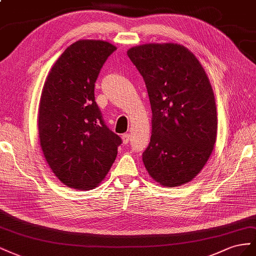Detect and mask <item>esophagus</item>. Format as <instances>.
<instances>
[{
  "instance_id": "34e87169",
  "label": "esophagus",
  "mask_w": 256,
  "mask_h": 256,
  "mask_svg": "<svg viewBox=\"0 0 256 256\" xmlns=\"http://www.w3.org/2000/svg\"><path fill=\"white\" fill-rule=\"evenodd\" d=\"M121 138H122V142H123V144H128V142H130V134L128 133H126V134H123L122 136H121Z\"/></svg>"
}]
</instances>
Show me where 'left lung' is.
I'll list each match as a JSON object with an SVG mask.
<instances>
[{"instance_id": "1", "label": "left lung", "mask_w": 256, "mask_h": 256, "mask_svg": "<svg viewBox=\"0 0 256 256\" xmlns=\"http://www.w3.org/2000/svg\"><path fill=\"white\" fill-rule=\"evenodd\" d=\"M128 56L144 80L151 105L146 170L160 186H184L204 168L216 140V106L206 70L180 44H144L130 48Z\"/></svg>"}]
</instances>
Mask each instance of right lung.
I'll return each instance as SVG.
<instances>
[{
	"label": "right lung",
	"instance_id": "add662e5",
	"mask_svg": "<svg viewBox=\"0 0 256 256\" xmlns=\"http://www.w3.org/2000/svg\"><path fill=\"white\" fill-rule=\"evenodd\" d=\"M116 49L98 40L72 44L51 68L38 106V137L50 170L63 184L91 190L103 181L121 138L102 119L94 84Z\"/></svg>",
	"mask_w": 256,
	"mask_h": 256
}]
</instances>
